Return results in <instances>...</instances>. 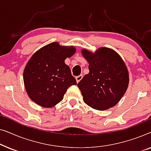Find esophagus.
Masks as SVG:
<instances>
[{
	"mask_svg": "<svg viewBox=\"0 0 151 151\" xmlns=\"http://www.w3.org/2000/svg\"><path fill=\"white\" fill-rule=\"evenodd\" d=\"M82 77H83V76H82V75H80V76H76V82H79L80 80H82Z\"/></svg>",
	"mask_w": 151,
	"mask_h": 151,
	"instance_id": "obj_1",
	"label": "esophagus"
}]
</instances>
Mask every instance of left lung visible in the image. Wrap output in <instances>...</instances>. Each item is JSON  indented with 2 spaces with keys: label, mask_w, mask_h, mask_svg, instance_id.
Listing matches in <instances>:
<instances>
[{
  "label": "left lung",
  "mask_w": 151,
  "mask_h": 151,
  "mask_svg": "<svg viewBox=\"0 0 151 151\" xmlns=\"http://www.w3.org/2000/svg\"><path fill=\"white\" fill-rule=\"evenodd\" d=\"M82 53L89 69L78 84L84 102L99 111L114 106L129 86V72L123 60L117 52L106 47L95 53L82 49Z\"/></svg>",
  "instance_id": "8db88e82"
}]
</instances>
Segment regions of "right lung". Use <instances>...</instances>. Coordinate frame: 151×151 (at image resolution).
I'll list each match as a JSON object with an SVG mask.
<instances>
[{"label": "right lung", "instance_id": "right-lung-1", "mask_svg": "<svg viewBox=\"0 0 151 151\" xmlns=\"http://www.w3.org/2000/svg\"><path fill=\"white\" fill-rule=\"evenodd\" d=\"M75 53L74 47H63L55 42L32 55L23 73L24 86L31 100L45 108L54 106L63 100L67 88L77 84L65 63Z\"/></svg>", "mask_w": 151, "mask_h": 151}]
</instances>
